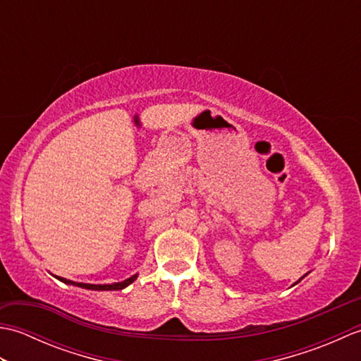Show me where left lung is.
Returning a JSON list of instances; mask_svg holds the SVG:
<instances>
[{
    "label": "left lung",
    "instance_id": "8db88e82",
    "mask_svg": "<svg viewBox=\"0 0 361 361\" xmlns=\"http://www.w3.org/2000/svg\"><path fill=\"white\" fill-rule=\"evenodd\" d=\"M302 278H304V276H302ZM302 278H301V279H302ZM301 279H299V281H301ZM299 281H298V282H299Z\"/></svg>",
    "mask_w": 361,
    "mask_h": 361
}]
</instances>
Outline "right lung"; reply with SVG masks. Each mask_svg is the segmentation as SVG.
<instances>
[{"mask_svg": "<svg viewBox=\"0 0 361 361\" xmlns=\"http://www.w3.org/2000/svg\"><path fill=\"white\" fill-rule=\"evenodd\" d=\"M59 281H62L65 283H73V286H78V287H82V288H88V290H122L126 288L127 286H130L135 279H136V274L132 276V278H128L126 281L122 282H116V283H106V286H94V283H82V282H73V281H68L65 278H57Z\"/></svg>", "mask_w": 361, "mask_h": 361, "instance_id": "1", "label": "right lung"}]
</instances>
